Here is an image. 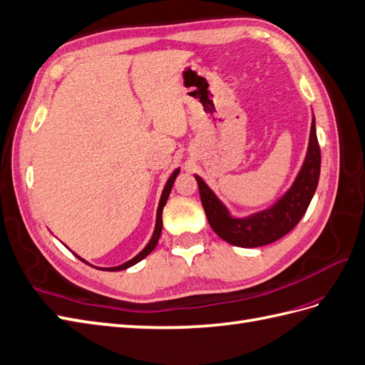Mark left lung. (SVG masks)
I'll list each match as a JSON object with an SVG mask.
<instances>
[{
    "label": "left lung",
    "instance_id": "left-lung-1",
    "mask_svg": "<svg viewBox=\"0 0 365 365\" xmlns=\"http://www.w3.org/2000/svg\"><path fill=\"white\" fill-rule=\"evenodd\" d=\"M319 175H321V148H319L313 118L308 152L300 172L288 192L271 207L252 213L250 217L235 218L198 175H195V180L198 182L204 212L215 234L234 246L259 247L277 242L291 229H294L300 218L305 215L313 198Z\"/></svg>",
    "mask_w": 365,
    "mask_h": 365
}]
</instances>
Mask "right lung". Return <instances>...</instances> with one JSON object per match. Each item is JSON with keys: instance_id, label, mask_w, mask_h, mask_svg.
<instances>
[{"instance_id": "1", "label": "right lung", "mask_w": 365, "mask_h": 365, "mask_svg": "<svg viewBox=\"0 0 365 365\" xmlns=\"http://www.w3.org/2000/svg\"><path fill=\"white\" fill-rule=\"evenodd\" d=\"M178 175H180V168H176V170L170 175V178H168V180H167V184H165V187H164L163 195H161V200H159V204H158L156 225H155L153 235H152V238H150L148 245H147V246L144 247V250H142L136 257H133L131 260H128V262H125V263H122V264H119V266H113V268H97V269H102V271H123V269L130 268V266L139 263L142 259H145V257L155 250L158 242H159V237H161V232H163V209H164L165 202H167V200H168V195H170V190H172V187H173V182H175ZM74 255L77 257L78 260L85 262V260L82 259V257H78L77 254H74ZM85 263H88V262H85ZM88 264H90V263H88ZM94 268H96V266H94Z\"/></svg>"}]
</instances>
